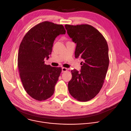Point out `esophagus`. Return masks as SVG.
Returning a JSON list of instances; mask_svg holds the SVG:
<instances>
[{
	"instance_id": "1",
	"label": "esophagus",
	"mask_w": 131,
	"mask_h": 131,
	"mask_svg": "<svg viewBox=\"0 0 131 131\" xmlns=\"http://www.w3.org/2000/svg\"><path fill=\"white\" fill-rule=\"evenodd\" d=\"M67 71V69L66 68H64V67H63V68H62V72H66Z\"/></svg>"
}]
</instances>
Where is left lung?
Masks as SVG:
<instances>
[{"label": "left lung", "instance_id": "1", "mask_svg": "<svg viewBox=\"0 0 131 131\" xmlns=\"http://www.w3.org/2000/svg\"><path fill=\"white\" fill-rule=\"evenodd\" d=\"M67 33L77 43L75 57L81 58V72L71 71L68 83L71 95L80 101H88L100 92L108 70L109 58L107 42L91 25H65Z\"/></svg>", "mask_w": 131, "mask_h": 131}]
</instances>
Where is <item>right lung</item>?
Masks as SVG:
<instances>
[{"mask_svg": "<svg viewBox=\"0 0 131 131\" xmlns=\"http://www.w3.org/2000/svg\"><path fill=\"white\" fill-rule=\"evenodd\" d=\"M65 34L62 24L44 21L31 28L20 43L18 56L20 77L26 92L35 100H46L54 93L62 69L45 64L44 59L49 58L56 37Z\"/></svg>", "mask_w": 131, "mask_h": 131, "instance_id": "right-lung-1", "label": "right lung"}]
</instances>
